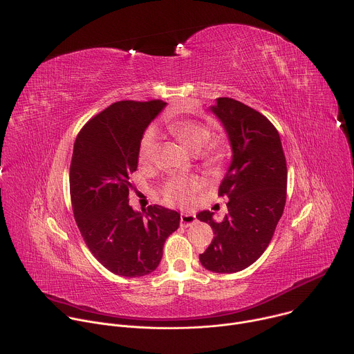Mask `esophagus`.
Returning a JSON list of instances; mask_svg holds the SVG:
<instances>
[{"mask_svg":"<svg viewBox=\"0 0 354 354\" xmlns=\"http://www.w3.org/2000/svg\"><path fill=\"white\" fill-rule=\"evenodd\" d=\"M194 222H196L194 214H192V212H182V214H180V223H182V225L189 226V225H193Z\"/></svg>","mask_w":354,"mask_h":354,"instance_id":"esophagus-1","label":"esophagus"}]
</instances>
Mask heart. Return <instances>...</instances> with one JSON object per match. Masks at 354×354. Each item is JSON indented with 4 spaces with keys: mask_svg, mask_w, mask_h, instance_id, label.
I'll return each mask as SVG.
<instances>
[{
    "mask_svg": "<svg viewBox=\"0 0 354 354\" xmlns=\"http://www.w3.org/2000/svg\"><path fill=\"white\" fill-rule=\"evenodd\" d=\"M168 131L189 150L200 151L203 165L211 172H218L226 158L227 147L222 140H211V129L198 121L179 118L168 122ZM160 149V138L154 128H149L139 143V161L143 165L154 162ZM203 180L196 175H176L168 179L162 187V196L168 204L182 205L192 200V197L201 189Z\"/></svg>",
    "mask_w": 354,
    "mask_h": 354,
    "instance_id": "b5f03b06",
    "label": "heart"
}]
</instances>
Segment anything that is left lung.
<instances>
[{
	"label": "left lung",
	"instance_id": "obj_1",
	"mask_svg": "<svg viewBox=\"0 0 354 354\" xmlns=\"http://www.w3.org/2000/svg\"><path fill=\"white\" fill-rule=\"evenodd\" d=\"M211 111L232 147L218 190L229 201L221 222L208 209L196 215L215 234L200 263L208 271L232 274L252 266L268 248L286 203L288 168L279 133L263 113L229 97L216 98Z\"/></svg>",
	"mask_w": 354,
	"mask_h": 354
}]
</instances>
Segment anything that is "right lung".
Listing matches in <instances>:
<instances>
[{"instance_id": "right-lung-1", "label": "right lung", "mask_w": 354, "mask_h": 354, "mask_svg": "<svg viewBox=\"0 0 354 354\" xmlns=\"http://www.w3.org/2000/svg\"><path fill=\"white\" fill-rule=\"evenodd\" d=\"M167 102L118 101L80 129L72 154L69 186L73 215L93 256L111 272L136 278L153 272L180 214L161 205L142 212L129 205L131 175L139 143Z\"/></svg>"}]
</instances>
